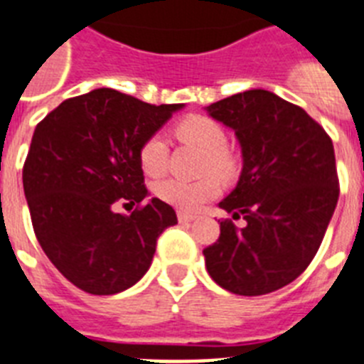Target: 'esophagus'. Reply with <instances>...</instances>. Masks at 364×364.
<instances>
[{"label": "esophagus", "instance_id": "1", "mask_svg": "<svg viewBox=\"0 0 364 364\" xmlns=\"http://www.w3.org/2000/svg\"><path fill=\"white\" fill-rule=\"evenodd\" d=\"M178 220L180 223H191V220H195V215H191V213H184V212H178Z\"/></svg>", "mask_w": 364, "mask_h": 364}]
</instances>
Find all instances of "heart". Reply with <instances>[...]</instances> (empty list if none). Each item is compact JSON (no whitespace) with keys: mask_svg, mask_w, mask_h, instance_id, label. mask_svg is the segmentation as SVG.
<instances>
[{"mask_svg":"<svg viewBox=\"0 0 364 364\" xmlns=\"http://www.w3.org/2000/svg\"><path fill=\"white\" fill-rule=\"evenodd\" d=\"M175 132L186 144H191L204 151L203 171H213L223 178H232L237 171V160L234 152L226 147L225 127L219 121L204 114H189L175 125ZM166 138L161 134H151L139 145V167L147 176H160L167 167ZM220 180L215 175L200 176L197 180L166 178L154 186V195L166 204L175 206L180 212H198L204 204L219 197Z\"/></svg>","mask_w":364,"mask_h":364,"instance_id":"b5f03b06","label":"heart"}]
</instances>
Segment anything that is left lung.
<instances>
[{
    "label": "left lung",
    "instance_id": "8db88e82",
    "mask_svg": "<svg viewBox=\"0 0 364 364\" xmlns=\"http://www.w3.org/2000/svg\"><path fill=\"white\" fill-rule=\"evenodd\" d=\"M206 110L234 129L243 152L237 186L219 203L230 219L203 250L206 269L234 294L278 291L313 262L337 206L331 138L304 108L267 90L235 93Z\"/></svg>",
    "mask_w": 364,
    "mask_h": 364
}]
</instances>
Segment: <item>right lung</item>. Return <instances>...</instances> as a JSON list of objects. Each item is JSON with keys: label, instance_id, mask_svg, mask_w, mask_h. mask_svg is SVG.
Returning <instances> with one entry per match:
<instances>
[{"label": "right lung", "instance_id": "obj_1", "mask_svg": "<svg viewBox=\"0 0 364 364\" xmlns=\"http://www.w3.org/2000/svg\"><path fill=\"white\" fill-rule=\"evenodd\" d=\"M182 105H149L112 88L60 102L34 129L23 191L34 235L60 274L90 294L132 287L160 234L176 225L160 198L145 203L139 145ZM136 203L130 216L111 210Z\"/></svg>", "mask_w": 364, "mask_h": 364}]
</instances>
